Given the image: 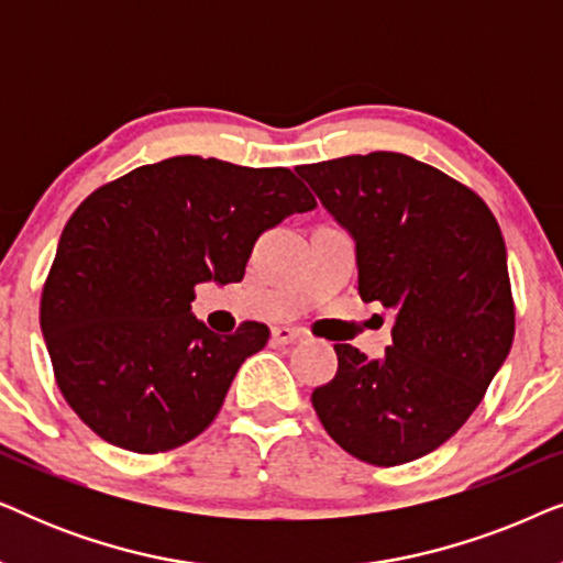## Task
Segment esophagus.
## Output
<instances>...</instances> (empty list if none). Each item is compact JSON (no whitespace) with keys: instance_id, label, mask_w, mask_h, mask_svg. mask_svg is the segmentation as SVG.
Returning <instances> with one entry per match:
<instances>
[{"instance_id":"1","label":"esophagus","mask_w":563,"mask_h":563,"mask_svg":"<svg viewBox=\"0 0 563 563\" xmlns=\"http://www.w3.org/2000/svg\"><path fill=\"white\" fill-rule=\"evenodd\" d=\"M299 338H305V330H299V328H274L272 330V341L279 345H289V343L299 341Z\"/></svg>"}]
</instances>
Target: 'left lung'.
I'll list each match as a JSON object with an SVG mask.
<instances>
[{
  "mask_svg": "<svg viewBox=\"0 0 563 563\" xmlns=\"http://www.w3.org/2000/svg\"><path fill=\"white\" fill-rule=\"evenodd\" d=\"M297 174L356 243L361 299L395 314L382 358L335 343L338 372L312 391L314 412L366 464L426 456L464 426L510 353L515 305L495 214L405 153L343 156Z\"/></svg>",
  "mask_w": 563,
  "mask_h": 563,
  "instance_id": "1",
  "label": "left lung"
}]
</instances>
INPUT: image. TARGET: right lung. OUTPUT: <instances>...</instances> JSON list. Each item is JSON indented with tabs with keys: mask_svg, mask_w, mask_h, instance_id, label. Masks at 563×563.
<instances>
[{
	"mask_svg": "<svg viewBox=\"0 0 563 563\" xmlns=\"http://www.w3.org/2000/svg\"><path fill=\"white\" fill-rule=\"evenodd\" d=\"M314 205L289 168L199 156L141 166L91 191L60 233L41 299L71 410L135 453L202 433L268 328L212 333L191 312L195 287L241 282L258 235Z\"/></svg>",
	"mask_w": 563,
	"mask_h": 563,
	"instance_id": "right-lung-1",
	"label": "right lung"
}]
</instances>
